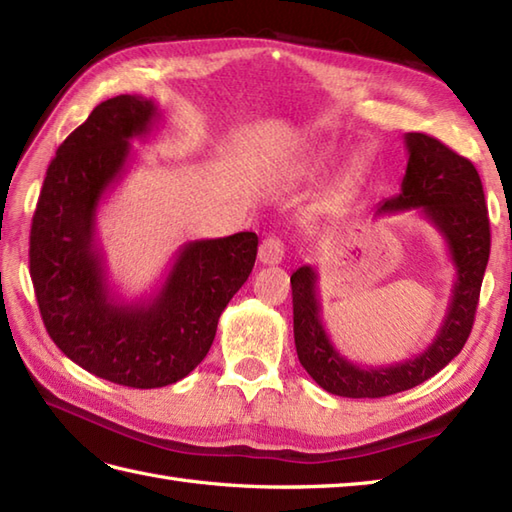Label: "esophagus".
<instances>
[{"instance_id": "obj_1", "label": "esophagus", "mask_w": 512, "mask_h": 512, "mask_svg": "<svg viewBox=\"0 0 512 512\" xmlns=\"http://www.w3.org/2000/svg\"><path fill=\"white\" fill-rule=\"evenodd\" d=\"M259 262L264 266H277L284 259V244H281L279 237H266L262 244H259Z\"/></svg>"}]
</instances>
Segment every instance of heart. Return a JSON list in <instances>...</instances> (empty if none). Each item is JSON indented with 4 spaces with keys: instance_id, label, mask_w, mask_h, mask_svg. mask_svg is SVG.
Masks as SVG:
<instances>
[{
    "instance_id": "1",
    "label": "heart",
    "mask_w": 512,
    "mask_h": 512,
    "mask_svg": "<svg viewBox=\"0 0 512 512\" xmlns=\"http://www.w3.org/2000/svg\"><path fill=\"white\" fill-rule=\"evenodd\" d=\"M328 160H330V151L328 149L317 151V154H310L306 158H299L297 162H292V165H288L286 167V176L290 180H297V182L314 180L325 169V165H328ZM363 178H365V162H363V158H356V160L350 162V167L345 169V173L339 178V182H336L334 195H336V198H343V195H347L352 189H356L358 184H361Z\"/></svg>"
}]
</instances>
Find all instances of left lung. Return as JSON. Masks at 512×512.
Wrapping results in <instances>:
<instances>
[{
  "label": "left lung",
  "instance_id": "obj_1",
  "mask_svg": "<svg viewBox=\"0 0 512 512\" xmlns=\"http://www.w3.org/2000/svg\"><path fill=\"white\" fill-rule=\"evenodd\" d=\"M407 171L400 193L380 202V213L418 211L449 250L455 281L440 330L424 350L394 365L367 367L336 350L321 319L319 273L301 266L290 277L295 345L314 383L343 398H383L436 376L460 354L469 339L491 253V228L480 173L471 160L427 134H405Z\"/></svg>",
  "mask_w": 512,
  "mask_h": 512
}]
</instances>
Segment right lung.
<instances>
[{
    "label": "right lung",
    "instance_id": "obj_1",
    "mask_svg": "<svg viewBox=\"0 0 512 512\" xmlns=\"http://www.w3.org/2000/svg\"><path fill=\"white\" fill-rule=\"evenodd\" d=\"M158 118V103L138 94L96 105L50 162L30 228V277L50 339L85 372L136 389L173 385L202 363L259 244L250 231L195 239L149 297L116 295L96 213L132 162V140Z\"/></svg>",
    "mask_w": 512,
    "mask_h": 512
}]
</instances>
